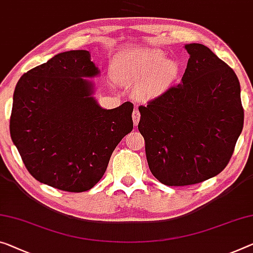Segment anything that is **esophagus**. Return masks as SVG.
Instances as JSON below:
<instances>
[{"label": "esophagus", "mask_w": 253, "mask_h": 253, "mask_svg": "<svg viewBox=\"0 0 253 253\" xmlns=\"http://www.w3.org/2000/svg\"><path fill=\"white\" fill-rule=\"evenodd\" d=\"M132 120H133L134 126H138V123L140 121V112H139V110H137V108H135V110L133 111V113H132Z\"/></svg>", "instance_id": "34e87169"}]
</instances>
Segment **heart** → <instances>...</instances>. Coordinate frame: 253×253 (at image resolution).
Instances as JSON below:
<instances>
[{"mask_svg":"<svg viewBox=\"0 0 253 253\" xmlns=\"http://www.w3.org/2000/svg\"><path fill=\"white\" fill-rule=\"evenodd\" d=\"M178 64L165 60L159 49L121 50L113 60L116 79L131 86H139V96L150 99L162 95L169 88L178 75Z\"/></svg>","mask_w":253,"mask_h":253,"instance_id":"1","label":"heart"}]
</instances>
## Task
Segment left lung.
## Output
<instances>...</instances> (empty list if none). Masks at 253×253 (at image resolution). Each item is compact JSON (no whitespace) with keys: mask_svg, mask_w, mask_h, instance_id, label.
Here are the masks:
<instances>
[{"mask_svg":"<svg viewBox=\"0 0 253 253\" xmlns=\"http://www.w3.org/2000/svg\"><path fill=\"white\" fill-rule=\"evenodd\" d=\"M182 83L139 106L153 175L169 186L197 184L219 174L243 129L238 77L207 46L188 44Z\"/></svg>","mask_w":253,"mask_h":253,"instance_id":"8db88e82","label":"left lung"}]
</instances>
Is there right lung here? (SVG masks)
I'll return each instance as SVG.
<instances>
[{"label":"right lung","mask_w":253,"mask_h":253,"mask_svg":"<svg viewBox=\"0 0 253 253\" xmlns=\"http://www.w3.org/2000/svg\"><path fill=\"white\" fill-rule=\"evenodd\" d=\"M99 73L88 50L60 53L29 70L13 95L10 134L42 183L84 192L103 177L119 142L133 129V104L105 110L84 78Z\"/></svg>","instance_id":"1"}]
</instances>
